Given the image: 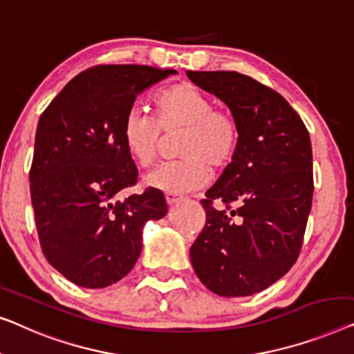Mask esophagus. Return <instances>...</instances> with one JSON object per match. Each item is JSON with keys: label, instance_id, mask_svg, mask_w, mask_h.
Listing matches in <instances>:
<instances>
[{"label": "esophagus", "instance_id": "esophagus-1", "mask_svg": "<svg viewBox=\"0 0 354 354\" xmlns=\"http://www.w3.org/2000/svg\"><path fill=\"white\" fill-rule=\"evenodd\" d=\"M165 197H167L168 205H175V203L183 201V196H179V194H173V192H167Z\"/></svg>", "mask_w": 354, "mask_h": 354}]
</instances>
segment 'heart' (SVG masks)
I'll use <instances>...</instances> for the list:
<instances>
[{"label":"heart","mask_w":354,"mask_h":354,"mask_svg":"<svg viewBox=\"0 0 354 354\" xmlns=\"http://www.w3.org/2000/svg\"><path fill=\"white\" fill-rule=\"evenodd\" d=\"M153 115L131 111L123 123V142L139 167L156 163L162 133L183 128L178 141V158L158 167L146 176V184L160 191L181 194L202 187L215 170L227 167L239 147V123L225 109L215 107L212 96L189 82L158 89Z\"/></svg>","instance_id":"obj_1"}]
</instances>
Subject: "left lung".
<instances>
[{
  "mask_svg": "<svg viewBox=\"0 0 354 354\" xmlns=\"http://www.w3.org/2000/svg\"><path fill=\"white\" fill-rule=\"evenodd\" d=\"M187 77L231 109L241 131L232 162L201 201L207 220L191 247L192 268L216 295H253L300 255L315 191L310 133L290 104L255 78L225 71Z\"/></svg>",
  "mask_w": 354,
  "mask_h": 354,
  "instance_id": "8db88e82",
  "label": "left lung"
}]
</instances>
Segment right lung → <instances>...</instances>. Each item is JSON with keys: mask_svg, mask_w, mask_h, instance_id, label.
Wrapping results in <instances>:
<instances>
[{"mask_svg": "<svg viewBox=\"0 0 354 354\" xmlns=\"http://www.w3.org/2000/svg\"><path fill=\"white\" fill-rule=\"evenodd\" d=\"M176 71L149 66H94L78 73L44 109L35 134L30 197L43 255L68 281L112 286L136 265L142 226L168 207L147 187L118 201L138 183L123 142L136 96Z\"/></svg>", "mask_w": 354, "mask_h": 354, "instance_id": "1", "label": "right lung"}]
</instances>
